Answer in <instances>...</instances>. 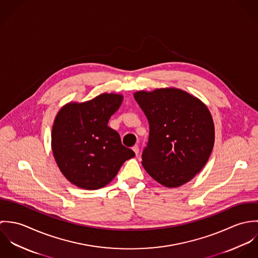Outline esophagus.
Masks as SVG:
<instances>
[{
    "mask_svg": "<svg viewBox=\"0 0 258 258\" xmlns=\"http://www.w3.org/2000/svg\"><path fill=\"white\" fill-rule=\"evenodd\" d=\"M132 149H133V151L135 152V154L138 155V153H139V146H138V145H134Z\"/></svg>",
    "mask_w": 258,
    "mask_h": 258,
    "instance_id": "obj_1",
    "label": "esophagus"
}]
</instances>
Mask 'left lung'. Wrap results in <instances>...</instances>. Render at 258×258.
I'll use <instances>...</instances> for the list:
<instances>
[{
	"label": "left lung",
	"instance_id": "obj_1",
	"mask_svg": "<svg viewBox=\"0 0 258 258\" xmlns=\"http://www.w3.org/2000/svg\"><path fill=\"white\" fill-rule=\"evenodd\" d=\"M134 98L149 122L142 165L168 187L190 181L207 164L215 144V126L208 107L181 89L138 91Z\"/></svg>",
	"mask_w": 258,
	"mask_h": 258
}]
</instances>
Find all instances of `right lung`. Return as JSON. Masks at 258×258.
Wrapping results in <instances>:
<instances>
[{
    "label": "right lung",
    "instance_id": "1",
    "mask_svg": "<svg viewBox=\"0 0 258 258\" xmlns=\"http://www.w3.org/2000/svg\"><path fill=\"white\" fill-rule=\"evenodd\" d=\"M123 100L120 94H101L83 103H69L57 113L51 148L58 168L73 184L97 189L109 184L123 163L135 156L108 126Z\"/></svg>",
    "mask_w": 258,
    "mask_h": 258
}]
</instances>
